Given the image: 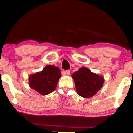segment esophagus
Returning a JSON list of instances; mask_svg holds the SVG:
<instances>
[{
	"instance_id": "34e87169",
	"label": "esophagus",
	"mask_w": 133,
	"mask_h": 133,
	"mask_svg": "<svg viewBox=\"0 0 133 133\" xmlns=\"http://www.w3.org/2000/svg\"><path fill=\"white\" fill-rule=\"evenodd\" d=\"M65 73L67 74V75H70V74H71V71H70V70H67V71H65Z\"/></svg>"
}]
</instances>
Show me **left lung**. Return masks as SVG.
<instances>
[{
    "mask_svg": "<svg viewBox=\"0 0 133 133\" xmlns=\"http://www.w3.org/2000/svg\"><path fill=\"white\" fill-rule=\"evenodd\" d=\"M72 78L78 94L85 98L94 96L104 83V78L102 76L92 72L86 67H82L74 72Z\"/></svg>",
    "mask_w": 133,
    "mask_h": 133,
    "instance_id": "left-lung-1",
    "label": "left lung"
}]
</instances>
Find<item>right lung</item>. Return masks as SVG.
<instances>
[{
    "instance_id": "1",
    "label": "right lung",
    "mask_w": 133,
    "mask_h": 133,
    "mask_svg": "<svg viewBox=\"0 0 133 133\" xmlns=\"http://www.w3.org/2000/svg\"><path fill=\"white\" fill-rule=\"evenodd\" d=\"M61 76V70L58 67L46 65L42 71L29 76V86L42 95H46L55 90Z\"/></svg>"
}]
</instances>
